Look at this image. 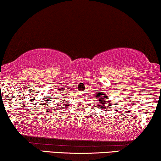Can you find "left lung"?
I'll list each match as a JSON object with an SVG mask.
<instances>
[{
  "label": "left lung",
  "mask_w": 161,
  "mask_h": 161,
  "mask_svg": "<svg viewBox=\"0 0 161 161\" xmlns=\"http://www.w3.org/2000/svg\"><path fill=\"white\" fill-rule=\"evenodd\" d=\"M96 100H99V105L98 107L100 108V109H105L106 108L108 107L109 105H111V102L108 97L106 94L103 92H99L97 95H96Z\"/></svg>",
  "instance_id": "obj_1"
}]
</instances>
